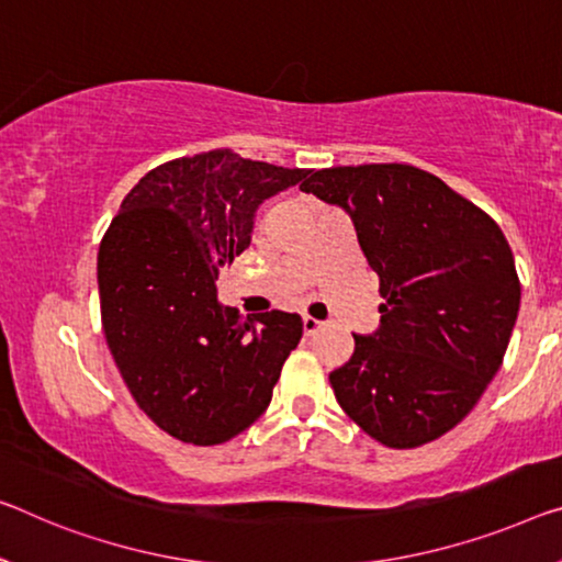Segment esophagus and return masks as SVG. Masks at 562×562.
I'll use <instances>...</instances> for the list:
<instances>
[{
    "mask_svg": "<svg viewBox=\"0 0 562 562\" xmlns=\"http://www.w3.org/2000/svg\"><path fill=\"white\" fill-rule=\"evenodd\" d=\"M318 329H322V322H318V318H314V316H304V331H306V336L316 334Z\"/></svg>",
    "mask_w": 562,
    "mask_h": 562,
    "instance_id": "esophagus-1",
    "label": "esophagus"
}]
</instances>
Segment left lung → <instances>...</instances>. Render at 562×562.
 I'll use <instances>...</instances> for the list:
<instances>
[{
	"instance_id": "obj_1",
	"label": "left lung",
	"mask_w": 562,
	"mask_h": 562,
	"mask_svg": "<svg viewBox=\"0 0 562 562\" xmlns=\"http://www.w3.org/2000/svg\"><path fill=\"white\" fill-rule=\"evenodd\" d=\"M301 191L351 215L384 299L379 331L353 334L351 359L329 374L336 402L392 450L447 435L497 374L520 311L505 233L407 162L314 170Z\"/></svg>"
}]
</instances>
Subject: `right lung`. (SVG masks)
<instances>
[{
  "instance_id": "add662e5",
  "label": "right lung",
  "mask_w": 562,
  "mask_h": 562,
  "mask_svg": "<svg viewBox=\"0 0 562 562\" xmlns=\"http://www.w3.org/2000/svg\"><path fill=\"white\" fill-rule=\"evenodd\" d=\"M228 148L145 172L100 240V316L112 359L148 417L186 445L248 429L304 334L299 314L240 318L218 304L221 269L251 244L266 198L306 178Z\"/></svg>"
}]
</instances>
